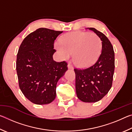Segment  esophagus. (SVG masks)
I'll return each mask as SVG.
<instances>
[{
    "instance_id": "1",
    "label": "esophagus",
    "mask_w": 132,
    "mask_h": 132,
    "mask_svg": "<svg viewBox=\"0 0 132 132\" xmlns=\"http://www.w3.org/2000/svg\"><path fill=\"white\" fill-rule=\"evenodd\" d=\"M68 68L69 69H73V67L71 66V64H68Z\"/></svg>"
}]
</instances>
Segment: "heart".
I'll return each instance as SVG.
<instances>
[{"label": "heart", "instance_id": "heart-1", "mask_svg": "<svg viewBox=\"0 0 132 132\" xmlns=\"http://www.w3.org/2000/svg\"><path fill=\"white\" fill-rule=\"evenodd\" d=\"M61 43L56 42L55 48L63 59L73 54V62L79 68H84L95 63L102 48L100 38L94 33L77 31L62 37Z\"/></svg>", "mask_w": 132, "mask_h": 132}]
</instances>
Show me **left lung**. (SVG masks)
I'll return each instance as SVG.
<instances>
[{"label": "left lung", "mask_w": 132, "mask_h": 132, "mask_svg": "<svg viewBox=\"0 0 132 132\" xmlns=\"http://www.w3.org/2000/svg\"><path fill=\"white\" fill-rule=\"evenodd\" d=\"M100 38L102 51L97 62L86 69H75L77 98L84 102L99 101L107 94L112 84L115 69L113 46L103 33L94 28H87Z\"/></svg>", "instance_id": "8db88e82"}]
</instances>
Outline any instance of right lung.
<instances>
[{
	"label": "right lung",
	"instance_id": "add662e5",
	"mask_svg": "<svg viewBox=\"0 0 132 132\" xmlns=\"http://www.w3.org/2000/svg\"><path fill=\"white\" fill-rule=\"evenodd\" d=\"M62 32L39 28L28 35L20 46L16 61L19 87L35 104H48L55 100L57 82L68 70L66 62L53 59L54 41Z\"/></svg>",
	"mask_w": 132,
	"mask_h": 132
}]
</instances>
